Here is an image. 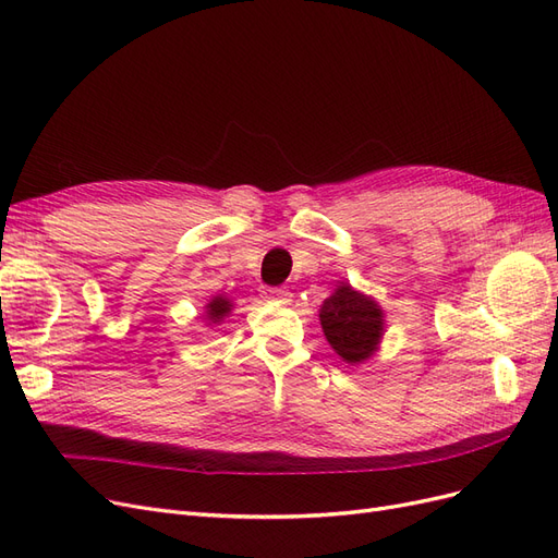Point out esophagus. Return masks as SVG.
I'll return each mask as SVG.
<instances>
[{
	"instance_id": "34e87169",
	"label": "esophagus",
	"mask_w": 558,
	"mask_h": 558,
	"mask_svg": "<svg viewBox=\"0 0 558 558\" xmlns=\"http://www.w3.org/2000/svg\"><path fill=\"white\" fill-rule=\"evenodd\" d=\"M265 298L272 302H291L293 293L289 289H265Z\"/></svg>"
}]
</instances>
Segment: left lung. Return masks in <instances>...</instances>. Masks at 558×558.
<instances>
[{"label": "left lung", "instance_id": "left-lung-1", "mask_svg": "<svg viewBox=\"0 0 558 558\" xmlns=\"http://www.w3.org/2000/svg\"><path fill=\"white\" fill-rule=\"evenodd\" d=\"M318 320L332 351L349 365L373 359L386 332V316L379 302L353 289L349 281H340L332 295L324 300Z\"/></svg>", "mask_w": 558, "mask_h": 558}]
</instances>
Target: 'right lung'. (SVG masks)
Returning a JSON list of instances; mask_svg holds the SVG:
<instances>
[{"label":"right lung","instance_id":"obj_1","mask_svg":"<svg viewBox=\"0 0 558 558\" xmlns=\"http://www.w3.org/2000/svg\"><path fill=\"white\" fill-rule=\"evenodd\" d=\"M232 300H228V298H223V295H214L207 305H205V316L207 318V324L211 326H218V324H223V320L230 316V312H232Z\"/></svg>","mask_w":558,"mask_h":558}]
</instances>
